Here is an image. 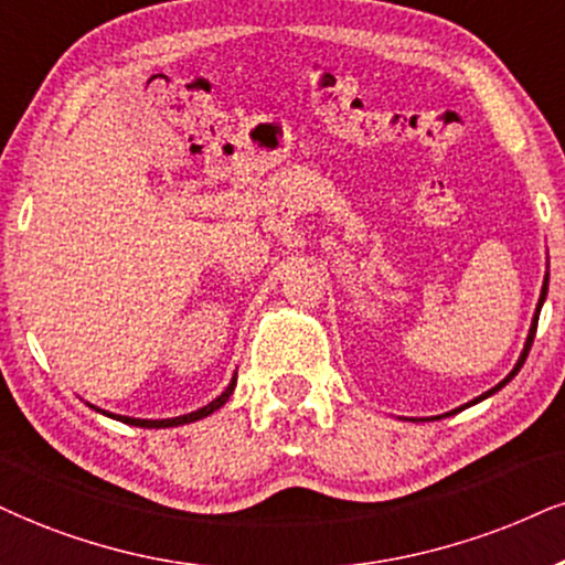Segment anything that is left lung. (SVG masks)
Listing matches in <instances>:
<instances>
[{"label": "left lung", "mask_w": 565, "mask_h": 565, "mask_svg": "<svg viewBox=\"0 0 565 565\" xmlns=\"http://www.w3.org/2000/svg\"><path fill=\"white\" fill-rule=\"evenodd\" d=\"M547 282H550V271H545V280H542V290H540V301H537V309H534V317H532V327H529V335H526V343H524V351H521V356H519V361H516V366L511 369V372H508V377L505 380H500L495 387L492 390H487V393H482L479 395V398H475V401H469V403H463V406H458V408H452V411H448V414L445 416H450V414H458V411H463V408H469V406H475V403H482L484 398H490V395H495L498 390H503L508 382H511L513 377H516L519 374V369L524 366V361H526V356H529V351H532V343H534V332H537V322H540V311H542V303H545V298H547ZM437 419V416H435Z\"/></svg>", "instance_id": "obj_1"}]
</instances>
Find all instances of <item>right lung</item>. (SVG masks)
<instances>
[{
  "mask_svg": "<svg viewBox=\"0 0 565 565\" xmlns=\"http://www.w3.org/2000/svg\"><path fill=\"white\" fill-rule=\"evenodd\" d=\"M235 382H238V372H235V374H233V380H230V385L225 387V393H222V395H217V398H214L212 403H206V406H201V408H196V411H191V414H183V416H172V419H134V416H120V414H109V411H104V408H96V406H90V403H88V408L99 411V414H104V416H109V419H117V422H122V424H130V427H146V429H164V427H180V424H191V422H199V419H204V416H209V414H214V411H217V408H222V406H225V403L230 401V395H233V390H235Z\"/></svg>",
  "mask_w": 565,
  "mask_h": 565,
  "instance_id": "add662e5",
  "label": "right lung"
}]
</instances>
